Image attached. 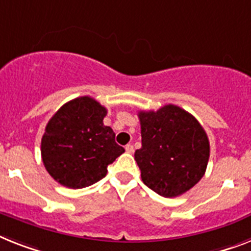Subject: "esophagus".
I'll return each instance as SVG.
<instances>
[{
	"instance_id": "obj_1",
	"label": "esophagus",
	"mask_w": 251,
	"mask_h": 251,
	"mask_svg": "<svg viewBox=\"0 0 251 251\" xmlns=\"http://www.w3.org/2000/svg\"><path fill=\"white\" fill-rule=\"evenodd\" d=\"M126 151H127L128 154H132V152H133V145H126Z\"/></svg>"
}]
</instances>
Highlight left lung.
I'll return each instance as SVG.
<instances>
[{"label": "left lung", "mask_w": 251, "mask_h": 251, "mask_svg": "<svg viewBox=\"0 0 251 251\" xmlns=\"http://www.w3.org/2000/svg\"><path fill=\"white\" fill-rule=\"evenodd\" d=\"M142 148L134 160L149 188L164 198L185 194L205 175L209 140L195 117L176 105L140 111Z\"/></svg>", "instance_id": "1"}]
</instances>
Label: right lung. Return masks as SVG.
Segmentation results:
<instances>
[{
    "label": "right lung",
    "instance_id": "1",
    "mask_svg": "<svg viewBox=\"0 0 251 251\" xmlns=\"http://www.w3.org/2000/svg\"><path fill=\"white\" fill-rule=\"evenodd\" d=\"M106 113L95 99L82 96L64 103L49 121L41 154L46 171L60 185L83 188L96 183L124 152L113 129L103 126Z\"/></svg>",
    "mask_w": 251,
    "mask_h": 251
}]
</instances>
